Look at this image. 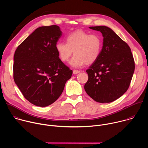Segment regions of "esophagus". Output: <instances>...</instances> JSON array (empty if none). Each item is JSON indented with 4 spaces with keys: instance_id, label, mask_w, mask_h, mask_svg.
I'll use <instances>...</instances> for the list:
<instances>
[{
    "instance_id": "1",
    "label": "esophagus",
    "mask_w": 148,
    "mask_h": 148,
    "mask_svg": "<svg viewBox=\"0 0 148 148\" xmlns=\"http://www.w3.org/2000/svg\"><path fill=\"white\" fill-rule=\"evenodd\" d=\"M79 73V70H73V74H77Z\"/></svg>"
}]
</instances>
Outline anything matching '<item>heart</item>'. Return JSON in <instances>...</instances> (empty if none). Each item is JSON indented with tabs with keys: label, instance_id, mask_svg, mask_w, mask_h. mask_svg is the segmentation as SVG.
<instances>
[{
	"label": "heart",
	"instance_id": "1",
	"mask_svg": "<svg viewBox=\"0 0 148 148\" xmlns=\"http://www.w3.org/2000/svg\"><path fill=\"white\" fill-rule=\"evenodd\" d=\"M66 43H57L56 50L63 62L68 61L73 52L74 55L70 61V64L73 67H79L85 63L92 64L100 55L102 41L97 34L77 30L69 34L66 37Z\"/></svg>",
	"mask_w": 148,
	"mask_h": 148
}]
</instances>
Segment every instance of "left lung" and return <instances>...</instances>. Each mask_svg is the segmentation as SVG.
I'll use <instances>...</instances> for the list:
<instances>
[{"mask_svg": "<svg viewBox=\"0 0 148 148\" xmlns=\"http://www.w3.org/2000/svg\"><path fill=\"white\" fill-rule=\"evenodd\" d=\"M89 28L102 33L103 46L98 59L86 70L88 79L84 89L98 102H111L130 87L135 70L134 57L129 46L110 27Z\"/></svg>", "mask_w": 148, "mask_h": 148, "instance_id": "1", "label": "left lung"}]
</instances>
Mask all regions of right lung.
<instances>
[{
  "label": "right lung",
  "mask_w": 148,
  "mask_h": 148,
  "mask_svg": "<svg viewBox=\"0 0 148 148\" xmlns=\"http://www.w3.org/2000/svg\"><path fill=\"white\" fill-rule=\"evenodd\" d=\"M61 36L58 26L40 27L15 51L14 82L36 106L45 107L54 102L71 77L73 71L61 61L55 47Z\"/></svg>",
  "instance_id": "add662e5"
}]
</instances>
